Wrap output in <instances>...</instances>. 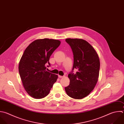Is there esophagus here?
<instances>
[{
    "label": "esophagus",
    "instance_id": "esophagus-1",
    "mask_svg": "<svg viewBox=\"0 0 124 124\" xmlns=\"http://www.w3.org/2000/svg\"><path fill=\"white\" fill-rule=\"evenodd\" d=\"M58 77H59V78H62V77H63V76H60V75H58Z\"/></svg>",
    "mask_w": 124,
    "mask_h": 124
}]
</instances>
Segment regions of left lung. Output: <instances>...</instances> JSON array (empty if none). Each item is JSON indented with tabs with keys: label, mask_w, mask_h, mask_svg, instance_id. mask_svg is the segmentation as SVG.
Segmentation results:
<instances>
[{
	"label": "left lung",
	"mask_w": 124,
	"mask_h": 124,
	"mask_svg": "<svg viewBox=\"0 0 124 124\" xmlns=\"http://www.w3.org/2000/svg\"><path fill=\"white\" fill-rule=\"evenodd\" d=\"M72 50L74 63L68 74L70 84L65 87L70 97L80 99L87 96L94 89L98 80L100 68L98 56L93 47L81 39H65ZM77 71L74 74L73 70Z\"/></svg>",
	"instance_id": "obj_1"
}]
</instances>
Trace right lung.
<instances>
[{
	"label": "right lung",
	"instance_id": "1",
	"mask_svg": "<svg viewBox=\"0 0 124 124\" xmlns=\"http://www.w3.org/2000/svg\"><path fill=\"white\" fill-rule=\"evenodd\" d=\"M59 40L45 38L32 42L26 48L19 64V72L28 94L36 99L47 96L58 76L46 71L49 60L60 46Z\"/></svg>",
	"mask_w": 124,
	"mask_h": 124
}]
</instances>
